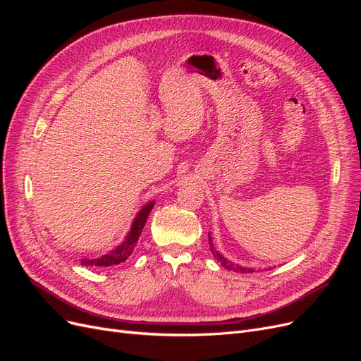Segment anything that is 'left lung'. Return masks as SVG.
<instances>
[{"mask_svg": "<svg viewBox=\"0 0 361 361\" xmlns=\"http://www.w3.org/2000/svg\"><path fill=\"white\" fill-rule=\"evenodd\" d=\"M209 247H211V251H212V255H214V257L218 260V262H221V265L224 267V268H227V269H231V271H235V272H253V268H245V267H239V265H233L232 262H228L226 257H223L220 253H218V251L214 248V244H212V239H211V236H209Z\"/></svg>", "mask_w": 361, "mask_h": 361, "instance_id": "8db88e82", "label": "left lung"}]
</instances>
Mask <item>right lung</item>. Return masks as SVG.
Here are the masks:
<instances>
[{
	"label": "right lung",
	"mask_w": 361,
	"mask_h": 361,
	"mask_svg": "<svg viewBox=\"0 0 361 361\" xmlns=\"http://www.w3.org/2000/svg\"><path fill=\"white\" fill-rule=\"evenodd\" d=\"M154 206H155V202H150L137 214L133 226H130V231H129L126 239L118 247H116L114 250L110 251V253H106L97 259H82L81 264L84 267H90V265L92 267L93 265L94 267H113V265H118V264H122V262H125L130 255H133V251L138 243V238L141 235V231H143L147 216H149L150 211L154 209Z\"/></svg>",
	"instance_id": "1"
}]
</instances>
